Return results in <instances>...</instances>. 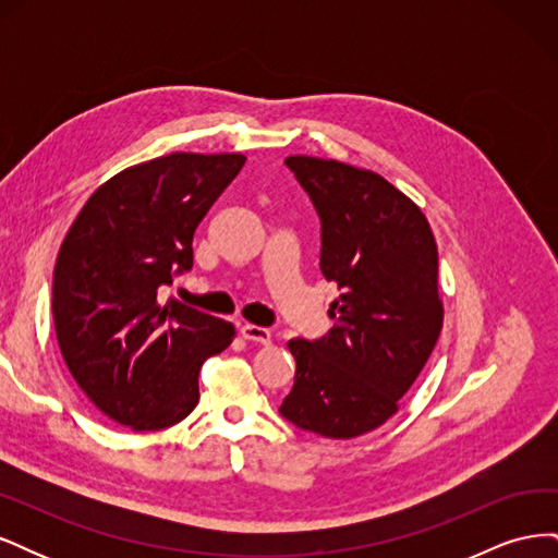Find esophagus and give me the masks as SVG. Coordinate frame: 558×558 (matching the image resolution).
I'll return each instance as SVG.
<instances>
[{
	"mask_svg": "<svg viewBox=\"0 0 558 558\" xmlns=\"http://www.w3.org/2000/svg\"><path fill=\"white\" fill-rule=\"evenodd\" d=\"M242 337L248 342H258V344H269V340H272V332H269L267 328H260V326H253V324H244L240 328Z\"/></svg>",
	"mask_w": 558,
	"mask_h": 558,
	"instance_id": "34e87169",
	"label": "esophagus"
}]
</instances>
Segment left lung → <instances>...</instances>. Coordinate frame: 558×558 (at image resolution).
<instances>
[{
  "label": "left lung",
  "instance_id": "obj_1",
  "mask_svg": "<svg viewBox=\"0 0 558 558\" xmlns=\"http://www.w3.org/2000/svg\"><path fill=\"white\" fill-rule=\"evenodd\" d=\"M320 218V272L340 298L318 340H291L295 384L281 416L349 440L379 428L442 330L437 244L414 202L384 177L337 160L286 158Z\"/></svg>",
  "mask_w": 558,
  "mask_h": 558
}]
</instances>
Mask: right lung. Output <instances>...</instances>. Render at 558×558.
Instances as JSON below:
<instances>
[{
	"label": "right lung",
	"instance_id": "1",
	"mask_svg": "<svg viewBox=\"0 0 558 558\" xmlns=\"http://www.w3.org/2000/svg\"><path fill=\"white\" fill-rule=\"evenodd\" d=\"M242 154H170L128 167L90 195L60 246L53 320L62 359L99 412L160 430L199 400V367L230 347L234 326L162 286L193 267V234Z\"/></svg>",
	"mask_w": 558,
	"mask_h": 558
}]
</instances>
